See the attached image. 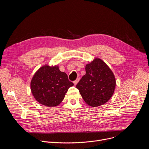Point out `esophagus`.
Masks as SVG:
<instances>
[{
	"label": "esophagus",
	"mask_w": 149,
	"mask_h": 149,
	"mask_svg": "<svg viewBox=\"0 0 149 149\" xmlns=\"http://www.w3.org/2000/svg\"><path fill=\"white\" fill-rule=\"evenodd\" d=\"M79 82V79L78 78H77L75 81H74V85H75V86H76V85L77 84V83Z\"/></svg>",
	"instance_id": "esophagus-1"
}]
</instances>
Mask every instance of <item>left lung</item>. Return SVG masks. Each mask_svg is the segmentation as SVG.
I'll return each instance as SVG.
<instances>
[{"label":"left lung","instance_id":"left-lung-1","mask_svg":"<svg viewBox=\"0 0 149 149\" xmlns=\"http://www.w3.org/2000/svg\"><path fill=\"white\" fill-rule=\"evenodd\" d=\"M86 73L76 86L88 105L97 107L113 96L116 85L115 76L109 67L96 58L86 66Z\"/></svg>","mask_w":149,"mask_h":149}]
</instances>
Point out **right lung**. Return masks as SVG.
Returning a JSON list of instances; mask_svg holds the SVG:
<instances>
[{"label":"right lung","instance_id":"obj_1","mask_svg":"<svg viewBox=\"0 0 149 149\" xmlns=\"http://www.w3.org/2000/svg\"><path fill=\"white\" fill-rule=\"evenodd\" d=\"M74 84L68 80L66 73L61 72L58 65H44L33 76L31 90L35 99L48 107L58 105Z\"/></svg>","mask_w":149,"mask_h":149}]
</instances>
